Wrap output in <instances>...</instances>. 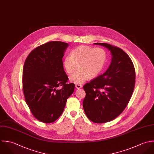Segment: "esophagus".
<instances>
[{"mask_svg": "<svg viewBox=\"0 0 154 154\" xmlns=\"http://www.w3.org/2000/svg\"><path fill=\"white\" fill-rule=\"evenodd\" d=\"M75 86L76 89H80V88H82V85H77V84H76Z\"/></svg>", "mask_w": 154, "mask_h": 154, "instance_id": "34e87169", "label": "esophagus"}]
</instances>
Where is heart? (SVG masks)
I'll use <instances>...</instances> for the list:
<instances>
[{"label": "heart", "mask_w": 154, "mask_h": 154, "mask_svg": "<svg viewBox=\"0 0 154 154\" xmlns=\"http://www.w3.org/2000/svg\"><path fill=\"white\" fill-rule=\"evenodd\" d=\"M106 51L100 48L82 45L73 49L69 56H66L63 61V66L68 74H72L79 65V71L73 74L69 80L80 85L89 80L91 77L98 76L104 69L107 62Z\"/></svg>", "instance_id": "heart-1"}]
</instances>
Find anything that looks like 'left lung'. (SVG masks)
Wrapping results in <instances>:
<instances>
[{
  "label": "left lung",
  "mask_w": 154,
  "mask_h": 154,
  "mask_svg": "<svg viewBox=\"0 0 154 154\" xmlns=\"http://www.w3.org/2000/svg\"><path fill=\"white\" fill-rule=\"evenodd\" d=\"M108 49L112 61L103 74L86 83L83 106L88 118L95 123L109 122L120 115L133 93L136 72L133 62L122 49L96 43Z\"/></svg>",
  "instance_id": "1"
}]
</instances>
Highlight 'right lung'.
<instances>
[{"label":"right lung","instance_id":"1","mask_svg":"<svg viewBox=\"0 0 154 154\" xmlns=\"http://www.w3.org/2000/svg\"><path fill=\"white\" fill-rule=\"evenodd\" d=\"M68 44L49 42L33 49L23 71V89L32 114L38 121L51 123L62 114L75 85L67 83L62 57Z\"/></svg>","mask_w":154,"mask_h":154}]
</instances>
